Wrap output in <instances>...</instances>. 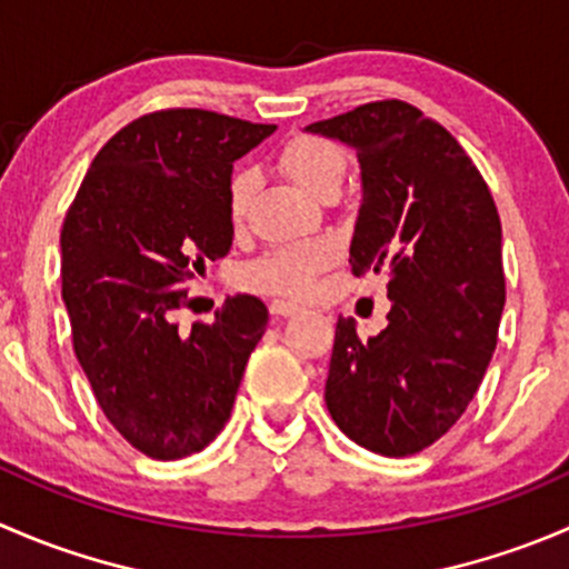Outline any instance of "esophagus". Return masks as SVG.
<instances>
[{
    "label": "esophagus",
    "mask_w": 569,
    "mask_h": 569,
    "mask_svg": "<svg viewBox=\"0 0 569 569\" xmlns=\"http://www.w3.org/2000/svg\"><path fill=\"white\" fill-rule=\"evenodd\" d=\"M269 311H272L274 317H291V313H297V311H300V308H297L295 302L272 300V302H269Z\"/></svg>",
    "instance_id": "obj_1"
}]
</instances>
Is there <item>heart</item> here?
I'll list each match as a JSON object with an SVG mask.
<instances>
[{
	"label": "heart",
	"instance_id": "b5f03b06",
	"mask_svg": "<svg viewBox=\"0 0 569 569\" xmlns=\"http://www.w3.org/2000/svg\"><path fill=\"white\" fill-rule=\"evenodd\" d=\"M278 164L291 181L306 187L308 192L332 194L341 183L343 159L341 148L336 142L317 134H295L280 146ZM252 192H256V176L250 168L233 170L228 181V214L233 222L248 214ZM338 258V244L330 237L302 239V242L280 244L263 252L258 261H252L242 272L244 286L267 295L278 297H306L313 289V280L321 269L330 267Z\"/></svg>",
	"mask_w": 569,
	"mask_h": 569
}]
</instances>
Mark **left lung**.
Instances as JSON below:
<instances>
[{"mask_svg":"<svg viewBox=\"0 0 569 569\" xmlns=\"http://www.w3.org/2000/svg\"><path fill=\"white\" fill-rule=\"evenodd\" d=\"M308 131L358 151L363 203L352 274H386L388 327L338 317L325 401L363 449L407 457L443 438L479 391L501 321V217L473 159L438 120L371 101Z\"/></svg>","mask_w":569,"mask_h":569,"instance_id":"obj_1","label":"left lung"}]
</instances>
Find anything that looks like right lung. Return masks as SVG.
<instances>
[{
  "label": "right lung",
  "mask_w": 569,
  "mask_h": 569,
  "mask_svg": "<svg viewBox=\"0 0 569 569\" xmlns=\"http://www.w3.org/2000/svg\"><path fill=\"white\" fill-rule=\"evenodd\" d=\"M274 131L209 109H157L109 137L68 206L62 300L73 352L114 429L153 460H181L231 418L267 330L258 297L178 327L189 280L231 250L233 162Z\"/></svg>",
  "instance_id": "obj_1"
}]
</instances>
